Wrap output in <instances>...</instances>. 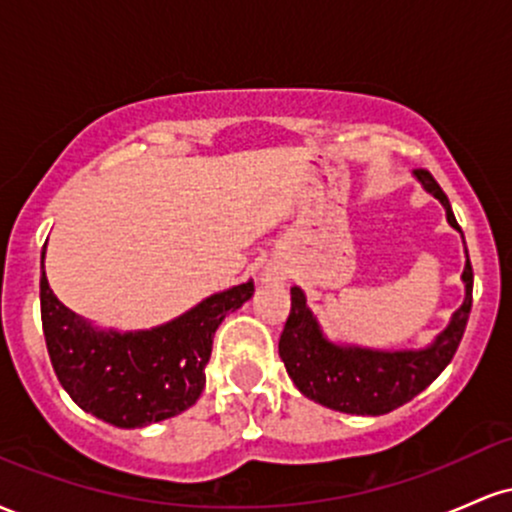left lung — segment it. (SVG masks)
I'll return each mask as SVG.
<instances>
[{
    "label": "left lung",
    "instance_id": "left-lung-1",
    "mask_svg": "<svg viewBox=\"0 0 512 512\" xmlns=\"http://www.w3.org/2000/svg\"><path fill=\"white\" fill-rule=\"evenodd\" d=\"M414 178L445 209V219L455 231V214L426 170H414ZM467 252V248H464ZM464 301L450 317L448 327L421 349H370V346L334 342L322 330L317 315L310 310L301 286L291 289V313L279 339V356L293 385L322 407L356 416H380L402 407L424 392L443 373L455 356L472 310V264L462 269Z\"/></svg>",
    "mask_w": 512,
    "mask_h": 512
}]
</instances>
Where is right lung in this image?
Returning a JSON list of instances; mask_svg holds the SVG:
<instances>
[{"label": "right lung", "mask_w": 512, "mask_h": 512, "mask_svg": "<svg viewBox=\"0 0 512 512\" xmlns=\"http://www.w3.org/2000/svg\"><path fill=\"white\" fill-rule=\"evenodd\" d=\"M40 267V315L57 380L81 409L117 428H142L190 409L207 383L214 332L255 293L250 279L151 330L122 332L93 325L52 293L45 248Z\"/></svg>", "instance_id": "add662e5"}]
</instances>
